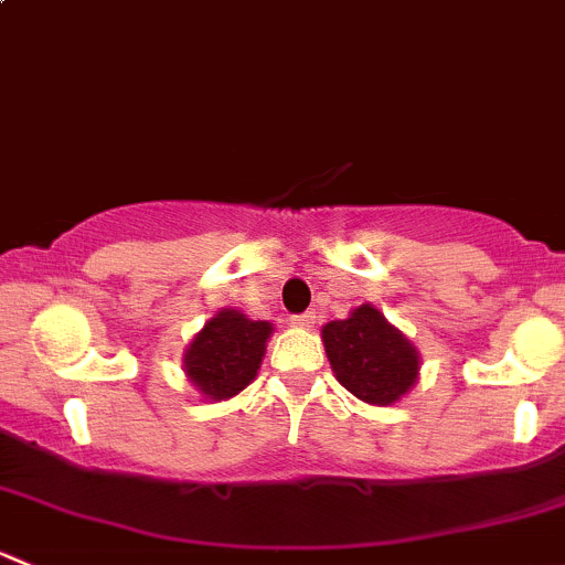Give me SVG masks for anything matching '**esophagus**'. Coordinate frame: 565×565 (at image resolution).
<instances>
[{"label":"esophagus","mask_w":565,"mask_h":565,"mask_svg":"<svg viewBox=\"0 0 565 565\" xmlns=\"http://www.w3.org/2000/svg\"><path fill=\"white\" fill-rule=\"evenodd\" d=\"M289 322H292L295 328H303V330H309V328H315V322H317V315H315V311H303V315H295V317H289Z\"/></svg>","instance_id":"esophagus-1"}]
</instances>
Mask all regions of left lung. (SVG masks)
Returning a JSON list of instances; mask_svg holds the SVG:
<instances>
[{"instance_id": "left-lung-1", "label": "left lung", "mask_w": 565, "mask_h": 565, "mask_svg": "<svg viewBox=\"0 0 565 565\" xmlns=\"http://www.w3.org/2000/svg\"><path fill=\"white\" fill-rule=\"evenodd\" d=\"M322 341L335 380L361 402L388 407L418 380V350L372 303L324 324Z\"/></svg>"}]
</instances>
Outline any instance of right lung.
Here are the masks:
<instances>
[{
	"instance_id": "right-lung-1",
	"label": "right lung",
	"mask_w": 565,
	"mask_h": 565,
	"mask_svg": "<svg viewBox=\"0 0 565 565\" xmlns=\"http://www.w3.org/2000/svg\"><path fill=\"white\" fill-rule=\"evenodd\" d=\"M270 333V322L221 309L193 335L182 355V369L204 398H232L254 383Z\"/></svg>"
}]
</instances>
